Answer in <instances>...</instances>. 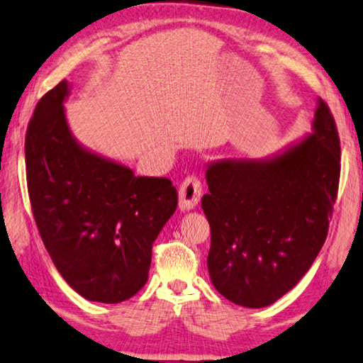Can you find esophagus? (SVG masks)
Masks as SVG:
<instances>
[{"mask_svg": "<svg viewBox=\"0 0 363 363\" xmlns=\"http://www.w3.org/2000/svg\"><path fill=\"white\" fill-rule=\"evenodd\" d=\"M199 198H201V182L196 177L185 178L178 190V206L182 211H190L198 206Z\"/></svg>", "mask_w": 363, "mask_h": 363, "instance_id": "1", "label": "esophagus"}]
</instances>
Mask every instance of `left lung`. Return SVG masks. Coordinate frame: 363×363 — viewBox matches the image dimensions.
<instances>
[{
    "label": "left lung",
    "instance_id": "obj_1",
    "mask_svg": "<svg viewBox=\"0 0 363 363\" xmlns=\"http://www.w3.org/2000/svg\"><path fill=\"white\" fill-rule=\"evenodd\" d=\"M339 175V134L323 99L313 133L278 154L208 165L201 208L211 228L208 270L220 295L264 308L301 280L328 238Z\"/></svg>",
    "mask_w": 363,
    "mask_h": 363
}]
</instances>
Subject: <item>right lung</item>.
I'll use <instances>...</instances> for the list:
<instances>
[{"label": "right lung", "mask_w": 363, "mask_h": 363, "mask_svg": "<svg viewBox=\"0 0 363 363\" xmlns=\"http://www.w3.org/2000/svg\"><path fill=\"white\" fill-rule=\"evenodd\" d=\"M70 83L42 96L26 133L33 214L52 262L78 295L98 303L134 296L149 278L152 244L177 209L169 178L135 177L73 138Z\"/></svg>", "instance_id": "1"}]
</instances>
